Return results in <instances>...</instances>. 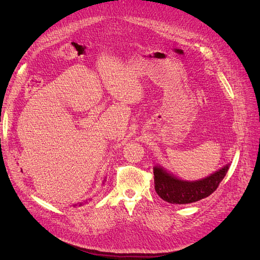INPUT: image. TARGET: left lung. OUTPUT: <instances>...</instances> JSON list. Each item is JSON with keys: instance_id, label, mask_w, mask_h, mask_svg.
<instances>
[{"instance_id": "8db88e82", "label": "left lung", "mask_w": 260, "mask_h": 260, "mask_svg": "<svg viewBox=\"0 0 260 260\" xmlns=\"http://www.w3.org/2000/svg\"><path fill=\"white\" fill-rule=\"evenodd\" d=\"M228 169L229 166H225L205 179L188 182L172 177L159 167H154L155 191L160 199L170 204L198 202L217 190L219 183L225 177Z\"/></svg>"}]
</instances>
